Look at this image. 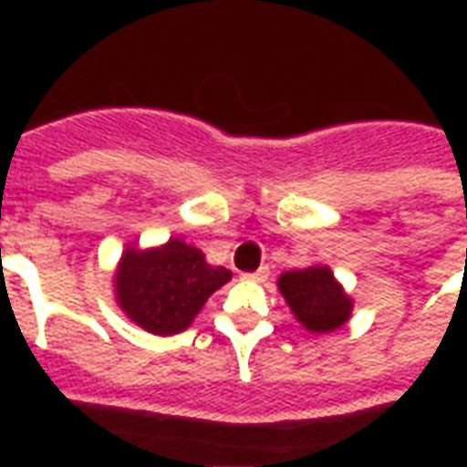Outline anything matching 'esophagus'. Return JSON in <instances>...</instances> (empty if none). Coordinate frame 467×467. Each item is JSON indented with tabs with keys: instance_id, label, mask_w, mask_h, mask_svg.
<instances>
[{
	"instance_id": "1",
	"label": "esophagus",
	"mask_w": 467,
	"mask_h": 467,
	"mask_svg": "<svg viewBox=\"0 0 467 467\" xmlns=\"http://www.w3.org/2000/svg\"><path fill=\"white\" fill-rule=\"evenodd\" d=\"M267 275H270V270H267V267H260L257 273H244L243 280H253V283H265V280H267Z\"/></svg>"
}]
</instances>
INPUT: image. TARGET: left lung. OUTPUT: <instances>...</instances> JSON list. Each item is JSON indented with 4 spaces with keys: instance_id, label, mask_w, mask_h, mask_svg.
Segmentation results:
<instances>
[{
    "instance_id": "8db88e82",
    "label": "left lung",
    "mask_w": 467,
    "mask_h": 467,
    "mask_svg": "<svg viewBox=\"0 0 467 467\" xmlns=\"http://www.w3.org/2000/svg\"><path fill=\"white\" fill-rule=\"evenodd\" d=\"M277 287L297 323L310 333H333L348 323L352 313V300L325 265L283 273Z\"/></svg>"
}]
</instances>
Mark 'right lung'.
<instances>
[{
	"label": "right lung",
	"mask_w": 467,
	"mask_h": 467,
	"mask_svg": "<svg viewBox=\"0 0 467 467\" xmlns=\"http://www.w3.org/2000/svg\"><path fill=\"white\" fill-rule=\"evenodd\" d=\"M230 277V270L207 265L202 250L172 237L152 250H124L115 273V297L142 330L177 335L192 325L207 297Z\"/></svg>",
	"instance_id": "add662e5"
}]
</instances>
